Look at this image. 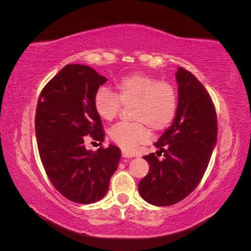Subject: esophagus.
<instances>
[{"mask_svg":"<svg viewBox=\"0 0 251 251\" xmlns=\"http://www.w3.org/2000/svg\"><path fill=\"white\" fill-rule=\"evenodd\" d=\"M121 156H123L124 158H132V157H134V155H133V154L128 153V151H126V150H123V151H121Z\"/></svg>","mask_w":251,"mask_h":251,"instance_id":"1","label":"esophagus"}]
</instances>
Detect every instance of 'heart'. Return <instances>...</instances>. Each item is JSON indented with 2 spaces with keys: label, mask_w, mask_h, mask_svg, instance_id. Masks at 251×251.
I'll list each match as a JSON object with an SVG mask.
<instances>
[{
  "label": "heart",
  "mask_w": 251,
  "mask_h": 251,
  "mask_svg": "<svg viewBox=\"0 0 251 251\" xmlns=\"http://www.w3.org/2000/svg\"><path fill=\"white\" fill-rule=\"evenodd\" d=\"M177 93L171 83L159 81L144 73H134L118 80L115 94L100 88L94 96V108L101 119L112 121L121 109V104L134 105L133 124H118L110 130V138L117 146L133 151L151 138L149 127L155 132L168 127L177 111Z\"/></svg>",
  "instance_id": "b5f03b06"
}]
</instances>
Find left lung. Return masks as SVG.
<instances>
[{
  "label": "left lung",
  "instance_id": "obj_1",
  "mask_svg": "<svg viewBox=\"0 0 251 251\" xmlns=\"http://www.w3.org/2000/svg\"><path fill=\"white\" fill-rule=\"evenodd\" d=\"M178 105L172 126L155 143V153L144 156L150 171L138 184L142 198L156 206H170L191 194L206 171L217 143L215 105L202 83L178 68Z\"/></svg>",
  "mask_w": 251,
  "mask_h": 251
}]
</instances>
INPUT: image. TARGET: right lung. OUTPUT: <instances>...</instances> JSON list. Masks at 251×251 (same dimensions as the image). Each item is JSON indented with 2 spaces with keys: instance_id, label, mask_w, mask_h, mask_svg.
I'll return each instance as SVG.
<instances>
[{
  "instance_id": "1",
  "label": "right lung",
  "mask_w": 251,
  "mask_h": 251,
  "mask_svg": "<svg viewBox=\"0 0 251 251\" xmlns=\"http://www.w3.org/2000/svg\"><path fill=\"white\" fill-rule=\"evenodd\" d=\"M108 79L91 67L67 65L42 92L35 113V135L44 169L56 191L75 203L90 204L107 194L117 170L120 149L110 144L96 151L85 142L104 140L94 96Z\"/></svg>"
}]
</instances>
